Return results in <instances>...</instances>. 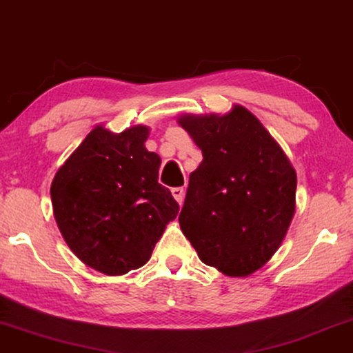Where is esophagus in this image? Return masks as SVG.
Returning <instances> with one entry per match:
<instances>
[{"mask_svg":"<svg viewBox=\"0 0 353 353\" xmlns=\"http://www.w3.org/2000/svg\"><path fill=\"white\" fill-rule=\"evenodd\" d=\"M171 193H172V196H174L176 201L179 204H182V201H183V188L182 187H176V188H172Z\"/></svg>","mask_w":353,"mask_h":353,"instance_id":"obj_1","label":"esophagus"}]
</instances>
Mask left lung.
Wrapping results in <instances>:
<instances>
[{
    "instance_id": "1",
    "label": "left lung",
    "mask_w": 353,
    "mask_h": 353,
    "mask_svg": "<svg viewBox=\"0 0 353 353\" xmlns=\"http://www.w3.org/2000/svg\"><path fill=\"white\" fill-rule=\"evenodd\" d=\"M203 152L179 215L199 260L244 277L270 261L294 215L296 172L260 120L243 106L225 115H182Z\"/></svg>"
}]
</instances>
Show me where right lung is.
<instances>
[{
    "mask_svg": "<svg viewBox=\"0 0 353 353\" xmlns=\"http://www.w3.org/2000/svg\"><path fill=\"white\" fill-rule=\"evenodd\" d=\"M143 125L115 134L97 126L54 177L52 206L79 260L120 276L149 261L179 204L159 183L160 157L145 149Z\"/></svg>",
    "mask_w": 353,
    "mask_h": 353,
    "instance_id": "right-lung-1",
    "label": "right lung"
}]
</instances>
